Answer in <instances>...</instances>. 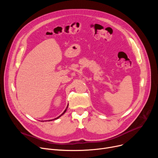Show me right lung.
<instances>
[{
  "label": "right lung",
  "instance_id": "right-lung-1",
  "mask_svg": "<svg viewBox=\"0 0 158 158\" xmlns=\"http://www.w3.org/2000/svg\"><path fill=\"white\" fill-rule=\"evenodd\" d=\"M68 106H69V105L67 106V107H66V110H65L64 111V112H63V113H62V114H61L60 116H59V117H57V118H54V119H53V120H55V119H57V118H60V117H61V116H62V115H63V114H64V113L66 112V110H67V108H68ZM49 121H50V120H49Z\"/></svg>",
  "mask_w": 158,
  "mask_h": 158
}]
</instances>
